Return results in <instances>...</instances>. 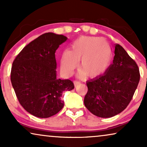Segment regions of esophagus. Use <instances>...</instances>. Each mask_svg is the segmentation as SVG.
<instances>
[{
	"label": "esophagus",
	"mask_w": 147,
	"mask_h": 147,
	"mask_svg": "<svg viewBox=\"0 0 147 147\" xmlns=\"http://www.w3.org/2000/svg\"><path fill=\"white\" fill-rule=\"evenodd\" d=\"M74 85H75V86H76L77 85H78V84H80V81H78V80H74Z\"/></svg>",
	"instance_id": "obj_1"
}]
</instances>
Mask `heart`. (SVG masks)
Listing matches in <instances>:
<instances>
[{"instance_id": "1", "label": "heart", "mask_w": 147, "mask_h": 147, "mask_svg": "<svg viewBox=\"0 0 147 147\" xmlns=\"http://www.w3.org/2000/svg\"><path fill=\"white\" fill-rule=\"evenodd\" d=\"M112 50L103 39L94 37H80L74 41L71 51L65 50L61 60V72L66 76H71L80 60V75L90 78L103 74L111 63Z\"/></svg>"}]
</instances>
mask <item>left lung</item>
Segmentation results:
<instances>
[{
	"label": "left lung",
	"instance_id": "1",
	"mask_svg": "<svg viewBox=\"0 0 147 147\" xmlns=\"http://www.w3.org/2000/svg\"><path fill=\"white\" fill-rule=\"evenodd\" d=\"M113 63L104 75L87 82L84 104L101 118H110L123 111L131 101L140 80L137 64L123 47L116 43Z\"/></svg>",
	"mask_w": 147,
	"mask_h": 147
}]
</instances>
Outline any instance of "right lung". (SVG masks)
<instances>
[{
	"label": "right lung",
	"mask_w": 147,
	"mask_h": 147,
	"mask_svg": "<svg viewBox=\"0 0 147 147\" xmlns=\"http://www.w3.org/2000/svg\"><path fill=\"white\" fill-rule=\"evenodd\" d=\"M67 38L46 33L25 46L13 61L11 80L19 103L39 118H49L63 107L62 93L74 88L73 82L56 78L55 51Z\"/></svg>",
	"instance_id": "1"
}]
</instances>
